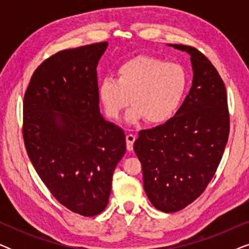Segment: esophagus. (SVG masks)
Returning a JSON list of instances; mask_svg holds the SVG:
<instances>
[{
    "label": "esophagus",
    "instance_id": "esophagus-1",
    "mask_svg": "<svg viewBox=\"0 0 249 249\" xmlns=\"http://www.w3.org/2000/svg\"><path fill=\"white\" fill-rule=\"evenodd\" d=\"M125 141H127V149L129 152H131L132 149H134V142L136 141V136L132 134H129L127 135V137H125Z\"/></svg>",
    "mask_w": 249,
    "mask_h": 249
}]
</instances>
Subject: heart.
<instances>
[{
    "label": "heart",
    "instance_id": "b5f03b06",
    "mask_svg": "<svg viewBox=\"0 0 249 249\" xmlns=\"http://www.w3.org/2000/svg\"><path fill=\"white\" fill-rule=\"evenodd\" d=\"M187 73L175 62L139 55L118 68L117 78H104L98 86V97L105 114L117 120L129 104L127 120L135 124L144 119L152 124L169 120L185 94Z\"/></svg>",
    "mask_w": 249,
    "mask_h": 249
}]
</instances>
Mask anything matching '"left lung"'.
<instances>
[{
	"mask_svg": "<svg viewBox=\"0 0 249 249\" xmlns=\"http://www.w3.org/2000/svg\"><path fill=\"white\" fill-rule=\"evenodd\" d=\"M190 55L193 85L175 117L139 131L134 144L153 206L173 213L202 195L215 175L229 137L226 86L195 47L168 44Z\"/></svg>",
	"mask_w": 249,
	"mask_h": 249,
	"instance_id": "obj_1",
	"label": "left lung"
}]
</instances>
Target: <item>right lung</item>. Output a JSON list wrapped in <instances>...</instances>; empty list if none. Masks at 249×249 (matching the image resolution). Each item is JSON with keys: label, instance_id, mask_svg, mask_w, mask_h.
Wrapping results in <instances>:
<instances>
[{"label": "right lung", "instance_id": "right-lung-1", "mask_svg": "<svg viewBox=\"0 0 249 249\" xmlns=\"http://www.w3.org/2000/svg\"><path fill=\"white\" fill-rule=\"evenodd\" d=\"M107 42L64 50L33 73L23 97V142L51 194L84 216L103 212L125 153L124 130L102 117L96 68Z\"/></svg>", "mask_w": 249, "mask_h": 249}]
</instances>
